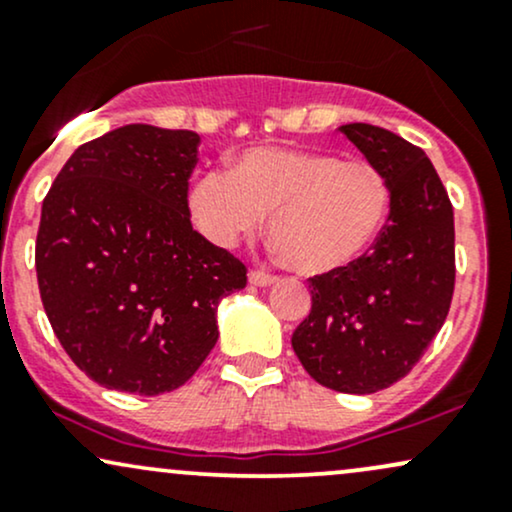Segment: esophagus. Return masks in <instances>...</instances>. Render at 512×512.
<instances>
[{"mask_svg": "<svg viewBox=\"0 0 512 512\" xmlns=\"http://www.w3.org/2000/svg\"><path fill=\"white\" fill-rule=\"evenodd\" d=\"M248 281L252 286H260V289H264V286H272L276 279L272 274L262 272V269H252V272L248 274Z\"/></svg>", "mask_w": 512, "mask_h": 512, "instance_id": "34e87169", "label": "esophagus"}]
</instances>
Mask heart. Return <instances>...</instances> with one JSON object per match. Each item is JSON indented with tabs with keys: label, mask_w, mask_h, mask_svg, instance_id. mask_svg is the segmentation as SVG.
Returning a JSON list of instances; mask_svg holds the SVG:
<instances>
[{
	"label": "heart",
	"mask_w": 512,
	"mask_h": 512,
	"mask_svg": "<svg viewBox=\"0 0 512 512\" xmlns=\"http://www.w3.org/2000/svg\"><path fill=\"white\" fill-rule=\"evenodd\" d=\"M197 231L231 248L269 214L274 252L303 276H327L361 260L390 214V185L373 163L327 151L255 146L211 170L187 197Z\"/></svg>",
	"instance_id": "obj_1"
}]
</instances>
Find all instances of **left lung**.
<instances>
[{
  "instance_id": "8db88e82",
  "label": "left lung",
  "mask_w": 512,
  "mask_h": 512,
  "mask_svg": "<svg viewBox=\"0 0 512 512\" xmlns=\"http://www.w3.org/2000/svg\"><path fill=\"white\" fill-rule=\"evenodd\" d=\"M339 132L385 175L390 216L361 260L310 279L313 308L291 344L320 385L373 395L416 366L448 317L455 219L448 192L419 146L363 122Z\"/></svg>"
}]
</instances>
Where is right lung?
<instances>
[{
  "mask_svg": "<svg viewBox=\"0 0 512 512\" xmlns=\"http://www.w3.org/2000/svg\"><path fill=\"white\" fill-rule=\"evenodd\" d=\"M199 134L125 125L74 151L40 214L35 269L69 358L108 390L185 385L219 339L245 264L190 223Z\"/></svg>",
  "mask_w": 512,
  "mask_h": 512,
  "instance_id": "right-lung-1",
  "label": "right lung"
}]
</instances>
